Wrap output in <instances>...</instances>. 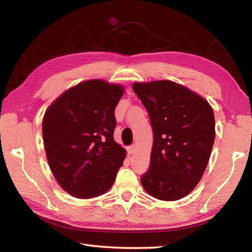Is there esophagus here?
<instances>
[{"mask_svg": "<svg viewBox=\"0 0 252 252\" xmlns=\"http://www.w3.org/2000/svg\"><path fill=\"white\" fill-rule=\"evenodd\" d=\"M135 149H136V146H135V145H131V146H129V147H127V154H129V155H132L133 153L135 152Z\"/></svg>", "mask_w": 252, "mask_h": 252, "instance_id": "esophagus-1", "label": "esophagus"}]
</instances>
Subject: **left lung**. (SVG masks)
Here are the masks:
<instances>
[{"label":"left lung","mask_w":252,"mask_h":252,"mask_svg":"<svg viewBox=\"0 0 252 252\" xmlns=\"http://www.w3.org/2000/svg\"><path fill=\"white\" fill-rule=\"evenodd\" d=\"M132 88L154 132L142 186L157 199L179 200L195 189L206 170L216 137L213 110L201 96L169 80L135 82Z\"/></svg>","instance_id":"left-lung-1"}]
</instances>
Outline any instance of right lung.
<instances>
[{
	"label": "right lung",
	"mask_w": 252,
	"mask_h": 252,
	"mask_svg": "<svg viewBox=\"0 0 252 252\" xmlns=\"http://www.w3.org/2000/svg\"><path fill=\"white\" fill-rule=\"evenodd\" d=\"M125 89L104 80L74 85L53 101L42 123L52 173L71 196L88 199L114 184L126 149L114 140L115 109Z\"/></svg>",
	"instance_id": "right-lung-1"
}]
</instances>
